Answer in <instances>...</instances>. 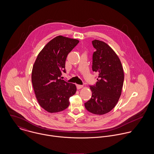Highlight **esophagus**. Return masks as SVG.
Wrapping results in <instances>:
<instances>
[{
	"label": "esophagus",
	"instance_id": "obj_1",
	"mask_svg": "<svg viewBox=\"0 0 154 154\" xmlns=\"http://www.w3.org/2000/svg\"><path fill=\"white\" fill-rule=\"evenodd\" d=\"M83 87H84V86H83V85H76V88H77V89H78L83 88Z\"/></svg>",
	"mask_w": 154,
	"mask_h": 154
}]
</instances>
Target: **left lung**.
Here are the masks:
<instances>
[{"label": "left lung", "instance_id": "1", "mask_svg": "<svg viewBox=\"0 0 154 154\" xmlns=\"http://www.w3.org/2000/svg\"><path fill=\"white\" fill-rule=\"evenodd\" d=\"M96 51L92 55V70L98 74L95 85L90 86L91 99L85 103L86 109L95 114L110 112L117 104L122 94L124 72L114 51L106 43L92 42Z\"/></svg>", "mask_w": 154, "mask_h": 154}]
</instances>
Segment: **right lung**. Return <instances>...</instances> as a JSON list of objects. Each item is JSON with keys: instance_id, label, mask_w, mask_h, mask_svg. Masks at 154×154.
I'll list each match as a JSON object with an SVG mask.
<instances>
[{"instance_id": "1", "label": "right lung", "mask_w": 154, "mask_h": 154, "mask_svg": "<svg viewBox=\"0 0 154 154\" xmlns=\"http://www.w3.org/2000/svg\"><path fill=\"white\" fill-rule=\"evenodd\" d=\"M79 42L57 36L44 46L34 64L31 81L35 97L40 106L49 112L65 110L69 98L76 91L75 84L60 78L63 72L66 73L67 56Z\"/></svg>"}]
</instances>
